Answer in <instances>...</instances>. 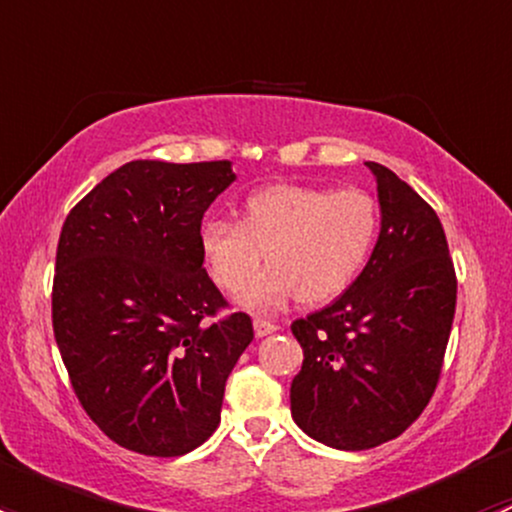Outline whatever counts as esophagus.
I'll use <instances>...</instances> for the list:
<instances>
[{"instance_id":"obj_1","label":"esophagus","mask_w":512,"mask_h":512,"mask_svg":"<svg viewBox=\"0 0 512 512\" xmlns=\"http://www.w3.org/2000/svg\"><path fill=\"white\" fill-rule=\"evenodd\" d=\"M252 327H255L257 337H267V334H275L277 329H280L275 322H267V319H255V322H252Z\"/></svg>"}]
</instances>
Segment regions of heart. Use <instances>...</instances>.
<instances>
[{
	"mask_svg": "<svg viewBox=\"0 0 512 512\" xmlns=\"http://www.w3.org/2000/svg\"><path fill=\"white\" fill-rule=\"evenodd\" d=\"M379 232V208L364 190L270 185L242 205L240 223L210 218L200 227V252L210 277L235 292L259 266L237 302L250 312H275L297 294L304 304L339 297L361 270Z\"/></svg>",
	"mask_w": 512,
	"mask_h": 512,
	"instance_id": "1",
	"label": "heart"
}]
</instances>
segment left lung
<instances>
[{"instance_id": "1", "label": "left lung", "mask_w": 512, "mask_h": 512, "mask_svg": "<svg viewBox=\"0 0 512 512\" xmlns=\"http://www.w3.org/2000/svg\"><path fill=\"white\" fill-rule=\"evenodd\" d=\"M381 230L369 262L329 307L297 319L304 349L289 389L292 418L339 451L401 436L436 391L456 312V272L431 205L379 163H366Z\"/></svg>"}]
</instances>
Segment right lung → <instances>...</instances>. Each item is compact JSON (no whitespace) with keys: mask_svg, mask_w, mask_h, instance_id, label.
<instances>
[{"mask_svg":"<svg viewBox=\"0 0 512 512\" xmlns=\"http://www.w3.org/2000/svg\"><path fill=\"white\" fill-rule=\"evenodd\" d=\"M230 160H131L69 213L51 317L71 386L111 441L183 456L220 423L225 381L252 342L203 270L200 223L235 183Z\"/></svg>","mask_w":512,"mask_h":512,"instance_id":"obj_1","label":"right lung"}]
</instances>
